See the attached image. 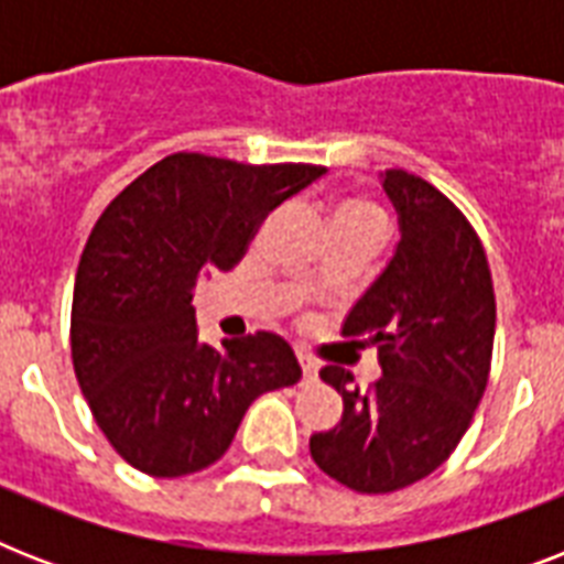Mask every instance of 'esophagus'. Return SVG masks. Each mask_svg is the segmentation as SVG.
Here are the masks:
<instances>
[{"mask_svg": "<svg viewBox=\"0 0 564 564\" xmlns=\"http://www.w3.org/2000/svg\"><path fill=\"white\" fill-rule=\"evenodd\" d=\"M295 357H299L301 371H304V377H307V380H316V362L310 360V357L304 351H295Z\"/></svg>", "mask_w": 564, "mask_h": 564, "instance_id": "obj_1", "label": "esophagus"}]
</instances>
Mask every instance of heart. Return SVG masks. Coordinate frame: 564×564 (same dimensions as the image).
Listing matches in <instances>:
<instances>
[{
	"label": "heart",
	"instance_id": "b5f03b06",
	"mask_svg": "<svg viewBox=\"0 0 564 564\" xmlns=\"http://www.w3.org/2000/svg\"><path fill=\"white\" fill-rule=\"evenodd\" d=\"M339 230H377L386 234V210L371 198H345L334 210V234Z\"/></svg>",
	"mask_w": 564,
	"mask_h": 564
}]
</instances>
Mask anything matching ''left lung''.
I'll return each mask as SVG.
<instances>
[{
	"instance_id": "1",
	"label": "left lung",
	"mask_w": 564,
	"mask_h": 564,
	"mask_svg": "<svg viewBox=\"0 0 564 564\" xmlns=\"http://www.w3.org/2000/svg\"><path fill=\"white\" fill-rule=\"evenodd\" d=\"M401 242L343 334L377 345L383 377L360 392L343 366L318 371L343 394V421L310 436L327 477L360 495L406 489L454 454L491 369L495 290L482 242L447 195L419 175L383 172Z\"/></svg>"
}]
</instances>
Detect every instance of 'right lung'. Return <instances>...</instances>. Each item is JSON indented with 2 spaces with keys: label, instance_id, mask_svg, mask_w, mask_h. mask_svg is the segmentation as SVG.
I'll return each instance as SVG.
<instances>
[{
  "label": "right lung",
  "instance_id": "right-lung-1",
  "mask_svg": "<svg viewBox=\"0 0 564 564\" xmlns=\"http://www.w3.org/2000/svg\"><path fill=\"white\" fill-rule=\"evenodd\" d=\"M322 175L313 163L178 152L99 216L75 274L73 366L96 424L137 471H202L228 451L254 398L299 383L281 336L202 343L193 290L234 269L260 221Z\"/></svg>",
  "mask_w": 564,
  "mask_h": 564
}]
</instances>
